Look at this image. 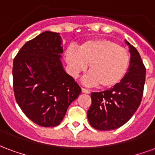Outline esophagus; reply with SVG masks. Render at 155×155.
I'll return each instance as SVG.
<instances>
[{
	"label": "esophagus",
	"instance_id": "34e87169",
	"mask_svg": "<svg viewBox=\"0 0 155 155\" xmlns=\"http://www.w3.org/2000/svg\"><path fill=\"white\" fill-rule=\"evenodd\" d=\"M82 92L84 93V94H90L91 93V91L87 90V89H84V88H82Z\"/></svg>",
	"mask_w": 155,
	"mask_h": 155
}]
</instances>
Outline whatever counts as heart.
I'll return each instance as SVG.
<instances>
[{
    "mask_svg": "<svg viewBox=\"0 0 155 155\" xmlns=\"http://www.w3.org/2000/svg\"><path fill=\"white\" fill-rule=\"evenodd\" d=\"M65 60L71 74L77 77L86 70L89 73L83 79L86 84H97L101 88H111L125 76L130 66L129 52L114 41L93 39L85 41L80 49L69 47Z\"/></svg>",
    "mask_w": 155,
    "mask_h": 155,
    "instance_id": "1",
    "label": "heart"
}]
</instances>
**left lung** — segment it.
Here are the masks:
<instances>
[{
    "mask_svg": "<svg viewBox=\"0 0 155 155\" xmlns=\"http://www.w3.org/2000/svg\"><path fill=\"white\" fill-rule=\"evenodd\" d=\"M130 66L123 80L109 91L91 93L87 112L91 125L99 130H113L124 125L140 106L143 97L146 70L139 52L127 41Z\"/></svg>",
    "mask_w": 155,
    "mask_h": 155,
    "instance_id": "left-lung-1",
    "label": "left lung"
}]
</instances>
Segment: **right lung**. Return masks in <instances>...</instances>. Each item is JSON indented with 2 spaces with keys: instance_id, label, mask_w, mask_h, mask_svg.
Returning <instances> with one entry per match:
<instances>
[{
  "instance_id": "right-lung-1",
  "label": "right lung",
  "mask_w": 155,
  "mask_h": 155,
  "mask_svg": "<svg viewBox=\"0 0 155 155\" xmlns=\"http://www.w3.org/2000/svg\"><path fill=\"white\" fill-rule=\"evenodd\" d=\"M60 33L45 31L27 41L13 61L15 101L34 123L59 125L81 88L64 70Z\"/></svg>"
}]
</instances>
